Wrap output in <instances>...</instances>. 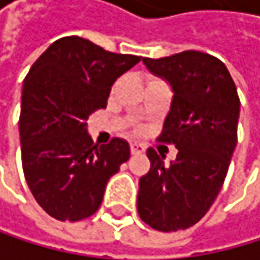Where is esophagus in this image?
Instances as JSON below:
<instances>
[{
    "label": "esophagus",
    "mask_w": 260,
    "mask_h": 260,
    "mask_svg": "<svg viewBox=\"0 0 260 260\" xmlns=\"http://www.w3.org/2000/svg\"><path fill=\"white\" fill-rule=\"evenodd\" d=\"M145 151V146L140 145V143H131V153L133 154H140Z\"/></svg>",
    "instance_id": "1"
}]
</instances>
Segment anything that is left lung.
I'll return each instance as SVG.
<instances>
[{"label":"left lung","mask_w":260,"mask_h":260,"mask_svg":"<svg viewBox=\"0 0 260 260\" xmlns=\"http://www.w3.org/2000/svg\"><path fill=\"white\" fill-rule=\"evenodd\" d=\"M143 63L173 88L159 142L178 148L176 160L164 164L154 148L151 168L139 181L140 218L162 233L198 223L215 201L237 145L240 100L224 63L201 51H182Z\"/></svg>","instance_id":"8db88e82"}]
</instances>
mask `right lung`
I'll use <instances>...</instances> for the list:
<instances>
[{
    "instance_id": "right-lung-1",
    "label": "right lung",
    "mask_w": 260,
    "mask_h": 260,
    "mask_svg": "<svg viewBox=\"0 0 260 260\" xmlns=\"http://www.w3.org/2000/svg\"><path fill=\"white\" fill-rule=\"evenodd\" d=\"M140 59L70 36L56 40L26 75L18 121L23 173L53 218L93 215L107 181L131 156L123 139L95 145L85 126L88 115L106 107L117 78Z\"/></svg>"
}]
</instances>
